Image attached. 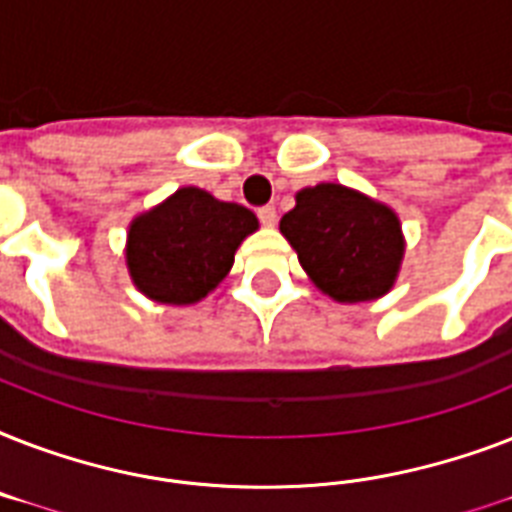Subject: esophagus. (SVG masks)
Segmentation results:
<instances>
[{"label": "esophagus", "instance_id": "obj_1", "mask_svg": "<svg viewBox=\"0 0 512 512\" xmlns=\"http://www.w3.org/2000/svg\"><path fill=\"white\" fill-rule=\"evenodd\" d=\"M257 217H260V223H263L265 228H273V225H276V207H271V204H268V207H260L257 209Z\"/></svg>", "mask_w": 512, "mask_h": 512}]
</instances>
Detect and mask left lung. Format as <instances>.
<instances>
[{"mask_svg": "<svg viewBox=\"0 0 512 512\" xmlns=\"http://www.w3.org/2000/svg\"><path fill=\"white\" fill-rule=\"evenodd\" d=\"M308 279L335 303H369L396 287L406 239L396 209L340 183L295 193L279 223Z\"/></svg>", "mask_w": 512, "mask_h": 512, "instance_id": "8db88e82", "label": "left lung"}]
</instances>
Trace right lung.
<instances>
[{
    "instance_id": "right-lung-1",
    "label": "right lung",
    "mask_w": 512,
    "mask_h": 512,
    "mask_svg": "<svg viewBox=\"0 0 512 512\" xmlns=\"http://www.w3.org/2000/svg\"><path fill=\"white\" fill-rule=\"evenodd\" d=\"M260 228L255 212L185 185L132 217L124 263L140 295L162 305H193L233 268L241 241Z\"/></svg>"
}]
</instances>
